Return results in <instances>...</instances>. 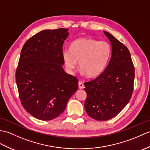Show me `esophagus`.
Returning <instances> with one entry per match:
<instances>
[{"instance_id":"34e87169","label":"esophagus","mask_w":150,"mask_h":150,"mask_svg":"<svg viewBox=\"0 0 150 150\" xmlns=\"http://www.w3.org/2000/svg\"><path fill=\"white\" fill-rule=\"evenodd\" d=\"M84 88H85L84 84H83V82H82L81 81L79 82V89H83Z\"/></svg>"}]
</instances>
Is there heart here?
<instances>
[{
  "label": "heart",
  "instance_id": "heart-1",
  "mask_svg": "<svg viewBox=\"0 0 150 150\" xmlns=\"http://www.w3.org/2000/svg\"><path fill=\"white\" fill-rule=\"evenodd\" d=\"M69 50L62 52L66 68L73 73L79 62V68L88 77H95L102 73L111 55L110 45L105 41L82 38L71 43Z\"/></svg>",
  "mask_w": 150,
  "mask_h": 150
}]
</instances>
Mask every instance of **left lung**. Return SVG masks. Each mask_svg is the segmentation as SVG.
<instances>
[{"label": "left lung", "instance_id": "8db88e82", "mask_svg": "<svg viewBox=\"0 0 150 150\" xmlns=\"http://www.w3.org/2000/svg\"><path fill=\"white\" fill-rule=\"evenodd\" d=\"M112 47V54L102 74L85 82L87 114L97 121L115 117L126 106L134 90L135 69L129 50L112 34L103 31Z\"/></svg>", "mask_w": 150, "mask_h": 150}]
</instances>
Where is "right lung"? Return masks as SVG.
I'll return each mask as SVG.
<instances>
[{"label": "right lung", "instance_id": "1", "mask_svg": "<svg viewBox=\"0 0 150 150\" xmlns=\"http://www.w3.org/2000/svg\"><path fill=\"white\" fill-rule=\"evenodd\" d=\"M68 35L64 28L41 30L21 51L16 71L19 97L25 110L38 120L59 116L78 89V80L62 68V46Z\"/></svg>", "mask_w": 150, "mask_h": 150}]
</instances>
